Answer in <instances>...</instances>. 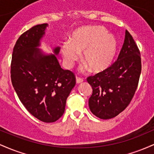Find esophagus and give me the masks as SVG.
Returning a JSON list of instances; mask_svg holds the SVG:
<instances>
[{
    "label": "esophagus",
    "instance_id": "1",
    "mask_svg": "<svg viewBox=\"0 0 154 154\" xmlns=\"http://www.w3.org/2000/svg\"><path fill=\"white\" fill-rule=\"evenodd\" d=\"M83 81V79H81V78H79V77H76V83H77V84H79V83H81Z\"/></svg>",
    "mask_w": 154,
    "mask_h": 154
}]
</instances>
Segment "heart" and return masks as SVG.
I'll list each match as a JSON object with an SVG mask.
<instances>
[{"label": "heart", "mask_w": 154, "mask_h": 154, "mask_svg": "<svg viewBox=\"0 0 154 154\" xmlns=\"http://www.w3.org/2000/svg\"><path fill=\"white\" fill-rule=\"evenodd\" d=\"M118 43L115 37L108 33L102 26H85L72 32L69 42L61 45V53L63 62L69 68L79 59L82 52L83 69L94 73L106 70L114 62L117 52Z\"/></svg>", "instance_id": "b5f03b06"}]
</instances>
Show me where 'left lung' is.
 Wrapping results in <instances>:
<instances>
[{
	"mask_svg": "<svg viewBox=\"0 0 154 154\" xmlns=\"http://www.w3.org/2000/svg\"><path fill=\"white\" fill-rule=\"evenodd\" d=\"M141 73L140 54L132 35L125 31L117 61L105 71L88 77L93 89L90 110L102 119L115 117L129 105Z\"/></svg>",
	"mask_w": 154,
	"mask_h": 154,
	"instance_id": "8db88e82",
	"label": "left lung"
}]
</instances>
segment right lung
I'll return each mask as SVG.
<instances>
[{"mask_svg": "<svg viewBox=\"0 0 154 154\" xmlns=\"http://www.w3.org/2000/svg\"><path fill=\"white\" fill-rule=\"evenodd\" d=\"M48 24L35 25L19 37L12 54L11 77L19 100L29 113L43 122L63 115L66 98L75 87V75L60 66V47L46 54L39 47Z\"/></svg>", "mask_w": 154, "mask_h": 154, "instance_id": "right-lung-1", "label": "right lung"}]
</instances>
